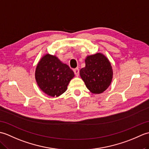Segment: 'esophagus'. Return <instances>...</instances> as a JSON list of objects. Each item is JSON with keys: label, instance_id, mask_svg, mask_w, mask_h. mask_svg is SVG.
<instances>
[{"label": "esophagus", "instance_id": "obj_1", "mask_svg": "<svg viewBox=\"0 0 149 149\" xmlns=\"http://www.w3.org/2000/svg\"><path fill=\"white\" fill-rule=\"evenodd\" d=\"M74 73H75V75H76L77 77H78V76H79V68H77L74 69Z\"/></svg>", "mask_w": 149, "mask_h": 149}]
</instances>
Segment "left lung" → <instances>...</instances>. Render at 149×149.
I'll use <instances>...</instances> for the list:
<instances>
[{
  "instance_id": "left-lung-1",
  "label": "left lung",
  "mask_w": 149,
  "mask_h": 149,
  "mask_svg": "<svg viewBox=\"0 0 149 149\" xmlns=\"http://www.w3.org/2000/svg\"><path fill=\"white\" fill-rule=\"evenodd\" d=\"M84 60L85 67L79 72L81 79L90 92L103 93L109 88L113 79V71L109 60L100 52L87 56Z\"/></svg>"
}]
</instances>
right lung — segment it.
Masks as SVG:
<instances>
[{"instance_id":"obj_1","label":"right lung","mask_w":149,"mask_h":149,"mask_svg":"<svg viewBox=\"0 0 149 149\" xmlns=\"http://www.w3.org/2000/svg\"><path fill=\"white\" fill-rule=\"evenodd\" d=\"M74 72L56 56L47 53L38 63L35 79L43 92L52 97H58L67 90Z\"/></svg>"}]
</instances>
